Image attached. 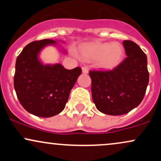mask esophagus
<instances>
[{
    "label": "esophagus",
    "instance_id": "34e87169",
    "mask_svg": "<svg viewBox=\"0 0 161 161\" xmlns=\"http://www.w3.org/2000/svg\"><path fill=\"white\" fill-rule=\"evenodd\" d=\"M82 73H84V74H87V73H88V67H86V66H83V67L82 68Z\"/></svg>",
    "mask_w": 161,
    "mask_h": 161
}]
</instances>
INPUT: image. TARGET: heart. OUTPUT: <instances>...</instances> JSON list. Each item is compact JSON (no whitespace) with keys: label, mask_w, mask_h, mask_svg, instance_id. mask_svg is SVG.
<instances>
[{"label":"heart","mask_w":161,"mask_h":161,"mask_svg":"<svg viewBox=\"0 0 161 161\" xmlns=\"http://www.w3.org/2000/svg\"><path fill=\"white\" fill-rule=\"evenodd\" d=\"M123 47L120 44L92 42L79 46L78 53L85 61L98 60V65L105 69H112L119 64L123 56Z\"/></svg>","instance_id":"heart-1"}]
</instances>
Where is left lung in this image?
I'll return each mask as SVG.
<instances>
[{"instance_id":"left-lung-1","label":"left lung","mask_w":161,"mask_h":161,"mask_svg":"<svg viewBox=\"0 0 161 161\" xmlns=\"http://www.w3.org/2000/svg\"><path fill=\"white\" fill-rule=\"evenodd\" d=\"M123 44L127 57L116 67L89 72L96 108L108 115H123L138 107L149 82L145 53L132 41H123Z\"/></svg>"}]
</instances>
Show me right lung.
I'll list each match as a JSON object with an SVG mask.
<instances>
[{
  "instance_id": "obj_1",
  "label": "right lung",
  "mask_w": 161,
  "mask_h": 161,
  "mask_svg": "<svg viewBox=\"0 0 161 161\" xmlns=\"http://www.w3.org/2000/svg\"><path fill=\"white\" fill-rule=\"evenodd\" d=\"M57 44L52 39L31 42L16 61L14 88L18 99L25 110L40 117H51L64 110L71 89L82 73L80 67L66 69L60 64L41 61V51Z\"/></svg>"
}]
</instances>
